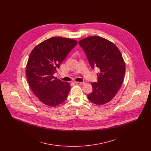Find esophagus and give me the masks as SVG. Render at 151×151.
I'll return each mask as SVG.
<instances>
[{"label": "esophagus", "instance_id": "34e87169", "mask_svg": "<svg viewBox=\"0 0 151 151\" xmlns=\"http://www.w3.org/2000/svg\"><path fill=\"white\" fill-rule=\"evenodd\" d=\"M76 84L77 85H79V86H82L83 84H84V82H80V81H76Z\"/></svg>", "mask_w": 151, "mask_h": 151}]
</instances>
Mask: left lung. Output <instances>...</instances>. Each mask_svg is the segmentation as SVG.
I'll list each match as a JSON object with an SVG mask.
<instances>
[{"label":"left lung","instance_id":"obj_1","mask_svg":"<svg viewBox=\"0 0 151 151\" xmlns=\"http://www.w3.org/2000/svg\"><path fill=\"white\" fill-rule=\"evenodd\" d=\"M79 44L92 68L96 66L100 71L98 82L91 83L93 92L88 98L98 105L106 104L114 97L123 81L126 65L122 54L114 43L99 36L85 38Z\"/></svg>","mask_w":151,"mask_h":151}]
</instances>
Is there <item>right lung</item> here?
Returning <instances> with one entry per match:
<instances>
[{"label": "right lung", "mask_w": 151, "mask_h": 151, "mask_svg": "<svg viewBox=\"0 0 151 151\" xmlns=\"http://www.w3.org/2000/svg\"><path fill=\"white\" fill-rule=\"evenodd\" d=\"M77 43L72 39L54 37L39 43L30 52L26 66L27 79L33 93L44 104L54 107L66 100L70 84L53 75Z\"/></svg>", "instance_id": "right-lung-1"}]
</instances>
